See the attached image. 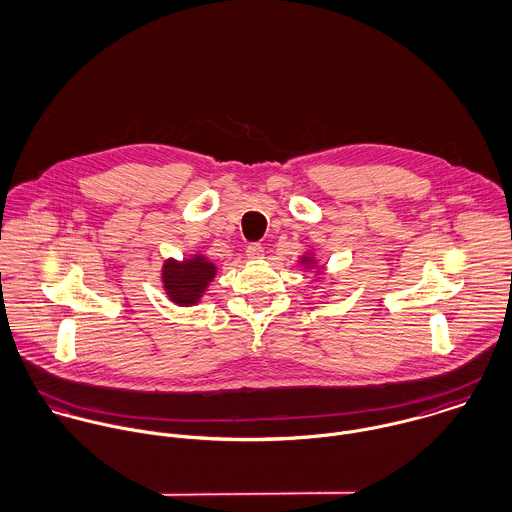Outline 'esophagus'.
I'll return each instance as SVG.
<instances>
[{
	"mask_svg": "<svg viewBox=\"0 0 512 512\" xmlns=\"http://www.w3.org/2000/svg\"><path fill=\"white\" fill-rule=\"evenodd\" d=\"M246 256H248L250 260H258V258H262V256H264V248H262V244H258V242L248 244V246H246Z\"/></svg>",
	"mask_w": 512,
	"mask_h": 512,
	"instance_id": "1",
	"label": "esophagus"
}]
</instances>
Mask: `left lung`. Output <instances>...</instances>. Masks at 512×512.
Returning <instances> with one entry per match:
<instances>
[{
  "label": "left lung",
  "mask_w": 512,
  "mask_h": 512,
  "mask_svg": "<svg viewBox=\"0 0 512 512\" xmlns=\"http://www.w3.org/2000/svg\"><path fill=\"white\" fill-rule=\"evenodd\" d=\"M303 262H311V260H309V258H303Z\"/></svg>",
  "instance_id": "1"
}]
</instances>
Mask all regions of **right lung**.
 <instances>
[{
  "instance_id": "add662e5",
  "label": "right lung",
  "mask_w": 512,
  "mask_h": 512,
  "mask_svg": "<svg viewBox=\"0 0 512 512\" xmlns=\"http://www.w3.org/2000/svg\"><path fill=\"white\" fill-rule=\"evenodd\" d=\"M217 268L203 256L183 262L167 260L163 266V284L167 295L179 305H191L201 299V293L215 278Z\"/></svg>"
}]
</instances>
